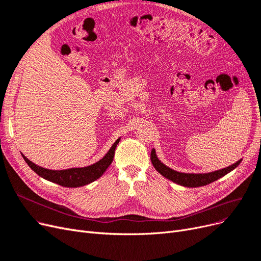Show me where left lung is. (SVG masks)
Wrapping results in <instances>:
<instances>
[{"label": "left lung", "mask_w": 261, "mask_h": 261, "mask_svg": "<svg viewBox=\"0 0 261 261\" xmlns=\"http://www.w3.org/2000/svg\"><path fill=\"white\" fill-rule=\"evenodd\" d=\"M150 161H152V164H153L155 169L163 176H165L166 179L170 180L176 184H179V186L186 187V188H198V187L207 186V184L212 183L214 181H217L218 179L222 178V176L225 175L226 173L231 172L233 169H235V168L240 165L242 159L235 164H233L232 166H229L226 168H223V169H221V170H217V171L209 172V173H183V172L174 171L159 161L156 156L155 148H153L152 153H150Z\"/></svg>", "instance_id": "obj_1"}]
</instances>
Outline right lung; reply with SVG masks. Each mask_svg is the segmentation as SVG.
<instances>
[{"mask_svg": "<svg viewBox=\"0 0 261 261\" xmlns=\"http://www.w3.org/2000/svg\"><path fill=\"white\" fill-rule=\"evenodd\" d=\"M119 141H120V138L117 139V141L114 143L111 149L108 150L107 154L100 159V161H98L93 165L83 167V168H71V169H66V170H49V169H45L43 167H40V166H37L36 164H33L22 154L21 156L23 157L24 162L27 163V165L39 176H41V178H43L47 181H51L53 183H56L58 186H62L65 188H79V187L87 186V184L93 182L102 176V174L106 171L109 165L113 163L115 149Z\"/></svg>", "mask_w": 261, "mask_h": 261, "instance_id": "1", "label": "right lung"}]
</instances>
